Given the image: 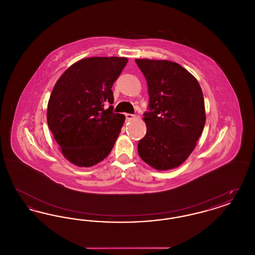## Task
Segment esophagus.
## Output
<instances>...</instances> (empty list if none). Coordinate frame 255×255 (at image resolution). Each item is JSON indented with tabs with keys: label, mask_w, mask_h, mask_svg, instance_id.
<instances>
[{
	"label": "esophagus",
	"mask_w": 255,
	"mask_h": 255,
	"mask_svg": "<svg viewBox=\"0 0 255 255\" xmlns=\"http://www.w3.org/2000/svg\"><path fill=\"white\" fill-rule=\"evenodd\" d=\"M125 118H126L127 121H130V120H132V119L134 118V115H132V114H125Z\"/></svg>",
	"instance_id": "esophagus-1"
}]
</instances>
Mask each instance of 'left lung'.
Wrapping results in <instances>:
<instances>
[{
  "instance_id": "obj_1",
  "label": "left lung",
  "mask_w": 255,
  "mask_h": 255,
  "mask_svg": "<svg viewBox=\"0 0 255 255\" xmlns=\"http://www.w3.org/2000/svg\"><path fill=\"white\" fill-rule=\"evenodd\" d=\"M145 76L149 104L147 131L137 152L157 170L178 167L189 157L206 123L202 89L181 65L167 60L135 59Z\"/></svg>"
}]
</instances>
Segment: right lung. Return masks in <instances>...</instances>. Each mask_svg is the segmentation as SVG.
Listing matches in <instances>:
<instances>
[{"label": "right lung", "instance_id": "obj_1", "mask_svg": "<svg viewBox=\"0 0 255 255\" xmlns=\"http://www.w3.org/2000/svg\"><path fill=\"white\" fill-rule=\"evenodd\" d=\"M128 59L91 57L72 65L54 86L47 112L49 128L64 157L90 167L110 154L125 117L115 114L112 87Z\"/></svg>", "mask_w": 255, "mask_h": 255}]
</instances>
